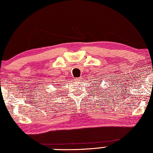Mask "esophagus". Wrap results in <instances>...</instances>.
<instances>
[{
  "label": "esophagus",
  "mask_w": 153,
  "mask_h": 153,
  "mask_svg": "<svg viewBox=\"0 0 153 153\" xmlns=\"http://www.w3.org/2000/svg\"><path fill=\"white\" fill-rule=\"evenodd\" d=\"M81 80H82L81 77H77V78H76V79H75V81H76V82H81Z\"/></svg>",
  "instance_id": "1"
}]
</instances>
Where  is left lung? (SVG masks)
I'll list each match as a JSON object with an SVG mask.
<instances>
[{"label": "left lung", "mask_w": 153, "mask_h": 153, "mask_svg": "<svg viewBox=\"0 0 153 153\" xmlns=\"http://www.w3.org/2000/svg\"><path fill=\"white\" fill-rule=\"evenodd\" d=\"M96 87H97V86H96Z\"/></svg>", "instance_id": "obj_1"}]
</instances>
